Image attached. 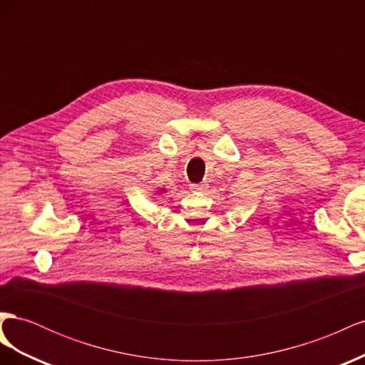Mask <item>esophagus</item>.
I'll list each match as a JSON object with an SVG mask.
<instances>
[{
    "label": "esophagus",
    "mask_w": 365,
    "mask_h": 365,
    "mask_svg": "<svg viewBox=\"0 0 365 365\" xmlns=\"http://www.w3.org/2000/svg\"><path fill=\"white\" fill-rule=\"evenodd\" d=\"M207 182H200V184H190V189L192 190H197V192H204L207 190Z\"/></svg>",
    "instance_id": "esophagus-1"
}]
</instances>
